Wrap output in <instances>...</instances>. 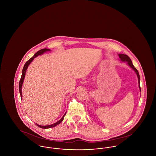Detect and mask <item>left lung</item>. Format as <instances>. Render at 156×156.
<instances>
[{"label": "left lung", "mask_w": 156, "mask_h": 156, "mask_svg": "<svg viewBox=\"0 0 156 156\" xmlns=\"http://www.w3.org/2000/svg\"><path fill=\"white\" fill-rule=\"evenodd\" d=\"M119 55V58L120 60L122 62H126L127 64L132 69H133V70H134V71L136 73V74L137 75V76L138 78V82H139V89H140V91L141 92V88H140V75L139 74V72L137 70V69L134 67L133 65V63L131 61L130 58L126 55V54H118Z\"/></svg>", "instance_id": "1"}]
</instances>
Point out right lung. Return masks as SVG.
<instances>
[{
    "mask_svg": "<svg viewBox=\"0 0 156 156\" xmlns=\"http://www.w3.org/2000/svg\"><path fill=\"white\" fill-rule=\"evenodd\" d=\"M51 51L50 49H48V48H44V49H41L40 50H39L38 51H37L30 59H29L24 64V67L23 68L22 70V76H21V78H20V80L19 82V92H20V97H21V99H22V88L23 83V82H24V78H25V75H26V71H27V69L28 67L29 66V65L30 64V63L34 60V59L37 57V56L40 55H42L43 54L44 52H47V51ZM66 113H65V114L63 115V116L62 117V118L59 120V121H58L57 122L52 124V125H48V126H41L40 125H38L37 123H36V125L37 126L42 128V129H49V128H51L53 127H55V126L59 125L60 123L62 122V121L63 120V119L64 118V116H66Z\"/></svg>",
    "mask_w": 156,
    "mask_h": 156,
    "instance_id": "1",
    "label": "right lung"
}]
</instances>
